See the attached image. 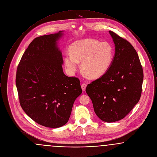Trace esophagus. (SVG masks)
Wrapping results in <instances>:
<instances>
[{
  "label": "esophagus",
  "instance_id": "obj_1",
  "mask_svg": "<svg viewBox=\"0 0 157 157\" xmlns=\"http://www.w3.org/2000/svg\"><path fill=\"white\" fill-rule=\"evenodd\" d=\"M86 84L85 83H83L81 85V88H82V90L83 91H85V89H86Z\"/></svg>",
  "mask_w": 157,
  "mask_h": 157
}]
</instances>
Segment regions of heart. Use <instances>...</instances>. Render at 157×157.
Masks as SVG:
<instances>
[{
  "instance_id": "heart-1",
  "label": "heart",
  "mask_w": 157,
  "mask_h": 157,
  "mask_svg": "<svg viewBox=\"0 0 157 157\" xmlns=\"http://www.w3.org/2000/svg\"><path fill=\"white\" fill-rule=\"evenodd\" d=\"M70 53L65 55L67 71L74 73L81 62L82 71L90 78H97L106 72L112 63L113 49L107 42L94 39L78 40L71 46Z\"/></svg>"
}]
</instances>
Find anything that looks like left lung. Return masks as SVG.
<instances>
[{"label": "left lung", "mask_w": 157, "mask_h": 157, "mask_svg": "<svg viewBox=\"0 0 157 157\" xmlns=\"http://www.w3.org/2000/svg\"><path fill=\"white\" fill-rule=\"evenodd\" d=\"M115 53L108 70L86 88L98 117L106 122L125 118L141 95L144 74L138 53L125 39L109 31Z\"/></svg>", "instance_id": "obj_1"}]
</instances>
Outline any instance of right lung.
Segmentation results:
<instances>
[{
  "label": "right lung",
  "mask_w": 157,
  "mask_h": 157,
  "mask_svg": "<svg viewBox=\"0 0 157 157\" xmlns=\"http://www.w3.org/2000/svg\"><path fill=\"white\" fill-rule=\"evenodd\" d=\"M58 33L35 38L17 66L16 85L25 112L40 125L59 128L70 117L76 98L82 90L80 81L64 74Z\"/></svg>",
  "instance_id": "add662e5"
}]
</instances>
